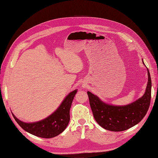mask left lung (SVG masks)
I'll use <instances>...</instances> for the list:
<instances>
[{
  "instance_id": "left-lung-1",
  "label": "left lung",
  "mask_w": 158,
  "mask_h": 158,
  "mask_svg": "<svg viewBox=\"0 0 158 158\" xmlns=\"http://www.w3.org/2000/svg\"><path fill=\"white\" fill-rule=\"evenodd\" d=\"M143 62L144 64L143 60ZM148 83L143 96L135 102L123 106H116L102 102L97 96L87 92L90 106L98 124L104 129L122 131L135 126L147 114L151 100L152 81L149 70Z\"/></svg>"
}]
</instances>
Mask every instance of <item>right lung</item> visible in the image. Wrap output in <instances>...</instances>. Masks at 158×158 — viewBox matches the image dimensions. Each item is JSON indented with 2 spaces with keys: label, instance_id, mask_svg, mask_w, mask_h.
I'll use <instances>...</instances> for the list:
<instances>
[{
  "label": "right lung",
  "instance_id": "add662e5",
  "mask_svg": "<svg viewBox=\"0 0 158 158\" xmlns=\"http://www.w3.org/2000/svg\"><path fill=\"white\" fill-rule=\"evenodd\" d=\"M77 92L76 89L70 92L55 111L42 120L26 123L17 118L13 113L12 115L17 124L32 135L47 139L55 137L63 132L69 124V110Z\"/></svg>",
  "mask_w": 158,
  "mask_h": 158
}]
</instances>
